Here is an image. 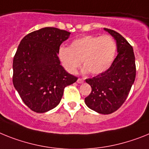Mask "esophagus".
<instances>
[{
    "label": "esophagus",
    "instance_id": "obj_1",
    "mask_svg": "<svg viewBox=\"0 0 149 149\" xmlns=\"http://www.w3.org/2000/svg\"><path fill=\"white\" fill-rule=\"evenodd\" d=\"M77 82H78L79 84H81V83H83V82H84V80L82 79H77Z\"/></svg>",
    "mask_w": 149,
    "mask_h": 149
}]
</instances>
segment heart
<instances>
[{
    "label": "heart",
    "mask_w": 149,
    "mask_h": 149,
    "mask_svg": "<svg viewBox=\"0 0 149 149\" xmlns=\"http://www.w3.org/2000/svg\"><path fill=\"white\" fill-rule=\"evenodd\" d=\"M117 44L111 36H87L73 40L70 46H61L58 57L64 69L74 74L81 65L83 71L98 75L107 71L113 63Z\"/></svg>",
    "instance_id": "b5f03b06"
}]
</instances>
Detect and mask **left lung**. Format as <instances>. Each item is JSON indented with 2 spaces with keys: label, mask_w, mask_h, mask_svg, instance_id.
Returning a JSON list of instances; mask_svg holds the SVG:
<instances>
[{
  "label": "left lung",
  "mask_w": 149,
  "mask_h": 149,
  "mask_svg": "<svg viewBox=\"0 0 149 149\" xmlns=\"http://www.w3.org/2000/svg\"><path fill=\"white\" fill-rule=\"evenodd\" d=\"M104 30L116 40L118 54L107 71L86 79L92 92L85 98V103L97 113L110 114L127 99L136 78V64L133 49L127 40L116 31Z\"/></svg>",
  "instance_id": "8db88e82"
}]
</instances>
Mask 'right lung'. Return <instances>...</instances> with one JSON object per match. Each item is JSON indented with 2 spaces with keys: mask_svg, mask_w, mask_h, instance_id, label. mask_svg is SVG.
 <instances>
[{
  "mask_svg": "<svg viewBox=\"0 0 149 149\" xmlns=\"http://www.w3.org/2000/svg\"><path fill=\"white\" fill-rule=\"evenodd\" d=\"M70 32L54 27L40 29L21 40L13 62V83L32 111L45 113L57 107L66 86L77 77L61 65L60 46Z\"/></svg>",
  "mask_w": 149,
  "mask_h": 149,
  "instance_id": "right-lung-1",
  "label": "right lung"
}]
</instances>
